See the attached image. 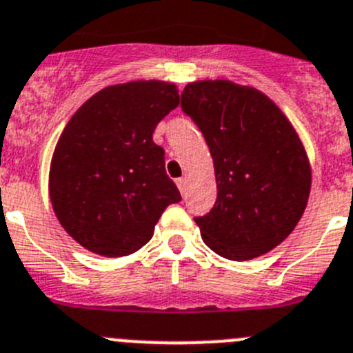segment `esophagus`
I'll return each mask as SVG.
<instances>
[{
  "label": "esophagus",
  "mask_w": 353,
  "mask_h": 353,
  "mask_svg": "<svg viewBox=\"0 0 353 353\" xmlns=\"http://www.w3.org/2000/svg\"><path fill=\"white\" fill-rule=\"evenodd\" d=\"M176 185H179V189H180V192L182 194H185V190H187V179H176Z\"/></svg>",
  "instance_id": "34e87169"
}]
</instances>
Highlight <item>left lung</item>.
Masks as SVG:
<instances>
[{
    "label": "left lung",
    "instance_id": "8db88e82",
    "mask_svg": "<svg viewBox=\"0 0 353 353\" xmlns=\"http://www.w3.org/2000/svg\"><path fill=\"white\" fill-rule=\"evenodd\" d=\"M180 105L215 168V205L194 219L203 241L229 261L268 254L294 231L310 198L312 168L296 129L261 90L229 80L187 83Z\"/></svg>",
    "mask_w": 353,
    "mask_h": 353
}]
</instances>
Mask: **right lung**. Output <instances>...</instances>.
Masks as SVG:
<instances>
[{
    "mask_svg": "<svg viewBox=\"0 0 353 353\" xmlns=\"http://www.w3.org/2000/svg\"><path fill=\"white\" fill-rule=\"evenodd\" d=\"M174 83H117L87 99L52 155L48 194L64 231L103 257L140 250L171 203L182 199L166 174L155 125L179 106Z\"/></svg>",
    "mask_w": 353,
    "mask_h": 353,
    "instance_id": "1",
    "label": "right lung"
}]
</instances>
